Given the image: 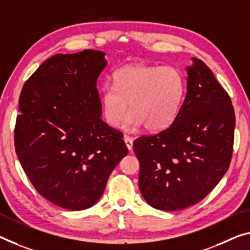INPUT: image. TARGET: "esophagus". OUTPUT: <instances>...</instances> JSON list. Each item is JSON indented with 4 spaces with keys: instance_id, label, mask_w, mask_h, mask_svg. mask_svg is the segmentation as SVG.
Listing matches in <instances>:
<instances>
[{
    "instance_id": "esophagus-1",
    "label": "esophagus",
    "mask_w": 250,
    "mask_h": 250,
    "mask_svg": "<svg viewBox=\"0 0 250 250\" xmlns=\"http://www.w3.org/2000/svg\"><path fill=\"white\" fill-rule=\"evenodd\" d=\"M124 142H125V144H126V147L128 148V151H132V148H133V138L127 136V135H125L124 136Z\"/></svg>"
}]
</instances>
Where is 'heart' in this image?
I'll return each mask as SVG.
<instances>
[{
    "mask_svg": "<svg viewBox=\"0 0 250 250\" xmlns=\"http://www.w3.org/2000/svg\"><path fill=\"white\" fill-rule=\"evenodd\" d=\"M112 86H104L101 96L102 114L110 127L116 128L127 110L126 128L144 125L149 132L170 126L181 108L186 83L174 67L133 64L113 74Z\"/></svg>",
    "mask_w": 250,
    "mask_h": 250,
    "instance_id": "1",
    "label": "heart"
}]
</instances>
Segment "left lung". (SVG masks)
<instances>
[{
	"label": "left lung",
	"instance_id": "8db88e82",
	"mask_svg": "<svg viewBox=\"0 0 250 250\" xmlns=\"http://www.w3.org/2000/svg\"><path fill=\"white\" fill-rule=\"evenodd\" d=\"M187 68V94L167 128L133 144L138 188L153 208L174 211L201 201L229 168L235 134L231 99L202 60Z\"/></svg>",
	"mask_w": 250,
	"mask_h": 250
}]
</instances>
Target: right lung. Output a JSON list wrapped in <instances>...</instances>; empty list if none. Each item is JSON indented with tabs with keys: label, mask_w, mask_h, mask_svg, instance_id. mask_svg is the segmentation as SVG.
<instances>
[{
	"label": "right lung",
	"mask_w": 250,
	"mask_h": 250,
	"mask_svg": "<svg viewBox=\"0 0 250 250\" xmlns=\"http://www.w3.org/2000/svg\"><path fill=\"white\" fill-rule=\"evenodd\" d=\"M105 52L52 56L26 80L19 99L14 145L32 186L53 205L90 208L128 149L102 120L97 80Z\"/></svg>",
	"instance_id": "obj_1"
}]
</instances>
